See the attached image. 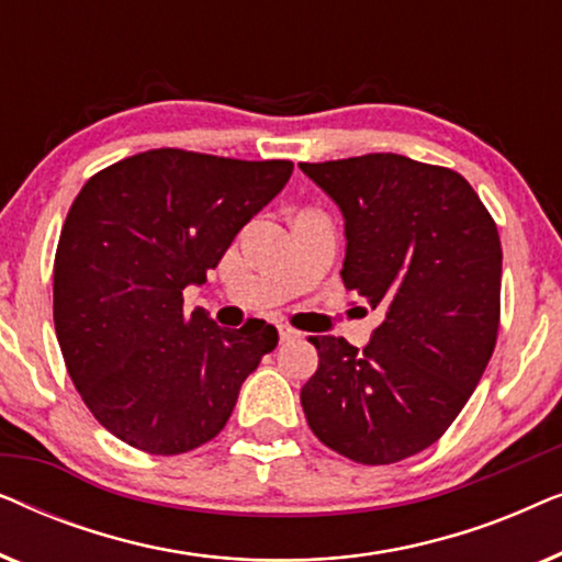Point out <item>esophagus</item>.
Wrapping results in <instances>:
<instances>
[{
  "instance_id": "34e87169",
  "label": "esophagus",
  "mask_w": 562,
  "mask_h": 562,
  "mask_svg": "<svg viewBox=\"0 0 562 562\" xmlns=\"http://www.w3.org/2000/svg\"><path fill=\"white\" fill-rule=\"evenodd\" d=\"M279 337H281V342H289V340H296V337H302V333H299V329H294V327H289V325H281Z\"/></svg>"
}]
</instances>
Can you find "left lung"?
Wrapping results in <instances>:
<instances>
[{
  "label": "left lung",
  "instance_id": "8db88e82",
  "mask_svg": "<svg viewBox=\"0 0 562 562\" xmlns=\"http://www.w3.org/2000/svg\"><path fill=\"white\" fill-rule=\"evenodd\" d=\"M345 217V289L386 317L363 350L310 337L312 432L363 465L440 440L486 371L502 314V240L463 176L396 153L299 164Z\"/></svg>",
  "mask_w": 562,
  "mask_h": 562
}]
</instances>
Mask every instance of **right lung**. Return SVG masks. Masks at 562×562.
Here are the masks:
<instances>
[{"mask_svg": "<svg viewBox=\"0 0 562 562\" xmlns=\"http://www.w3.org/2000/svg\"><path fill=\"white\" fill-rule=\"evenodd\" d=\"M294 171L158 148L83 183L53 263V322L68 375L99 425L150 456H179L222 432L243 381L279 342L263 319L225 329L187 314L202 286Z\"/></svg>", "mask_w": 562, "mask_h": 562, "instance_id": "add662e5", "label": "right lung"}]
</instances>
